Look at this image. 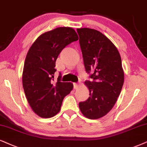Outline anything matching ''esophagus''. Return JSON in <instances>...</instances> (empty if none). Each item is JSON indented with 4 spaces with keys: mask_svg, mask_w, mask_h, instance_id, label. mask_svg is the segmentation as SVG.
<instances>
[{
    "mask_svg": "<svg viewBox=\"0 0 147 147\" xmlns=\"http://www.w3.org/2000/svg\"><path fill=\"white\" fill-rule=\"evenodd\" d=\"M73 87L74 89H77L79 87V85L77 84V83H73Z\"/></svg>",
    "mask_w": 147,
    "mask_h": 147,
    "instance_id": "esophagus-1",
    "label": "esophagus"
}]
</instances>
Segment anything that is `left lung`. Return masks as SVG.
<instances>
[{"label": "left lung", "mask_w": 147, "mask_h": 147, "mask_svg": "<svg viewBox=\"0 0 147 147\" xmlns=\"http://www.w3.org/2000/svg\"><path fill=\"white\" fill-rule=\"evenodd\" d=\"M83 63L93 81L85 85L90 97L79 104L85 117L97 119L105 116L116 103L124 82L121 58L111 40L95 29L77 28Z\"/></svg>", "instance_id": "obj_1"}]
</instances>
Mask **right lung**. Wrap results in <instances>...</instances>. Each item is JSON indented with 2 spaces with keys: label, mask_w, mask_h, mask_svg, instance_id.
Wrapping results in <instances>:
<instances>
[{
  "label": "right lung",
  "mask_w": 147,
  "mask_h": 147,
  "mask_svg": "<svg viewBox=\"0 0 147 147\" xmlns=\"http://www.w3.org/2000/svg\"><path fill=\"white\" fill-rule=\"evenodd\" d=\"M79 39L70 27H59L40 35L30 47L24 62L22 84L30 107L42 118L55 116L64 97L73 88L72 83L54 81L55 61L62 50Z\"/></svg>",
  "instance_id": "right-lung-1"
}]
</instances>
